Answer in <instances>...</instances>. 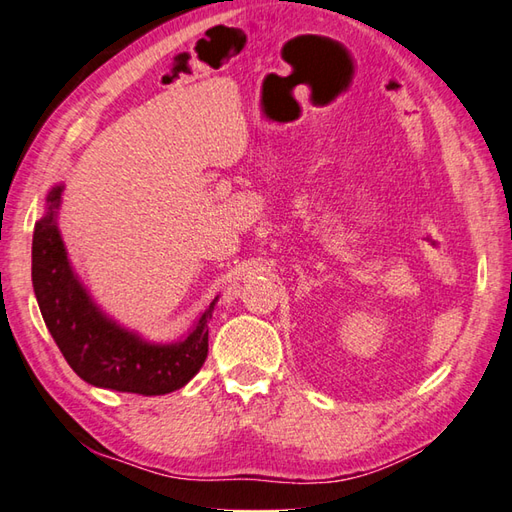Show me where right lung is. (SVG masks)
I'll return each mask as SVG.
<instances>
[{"label":"right lung","instance_id":"1","mask_svg":"<svg viewBox=\"0 0 512 512\" xmlns=\"http://www.w3.org/2000/svg\"><path fill=\"white\" fill-rule=\"evenodd\" d=\"M63 184H54L32 235V288L54 343L85 383L160 396L184 387L209 354V319L217 297L178 341L154 343L107 317L81 284L57 224Z\"/></svg>","mask_w":512,"mask_h":512}]
</instances>
